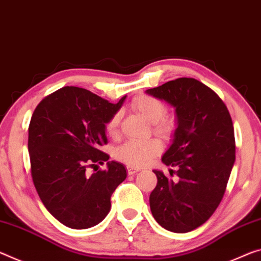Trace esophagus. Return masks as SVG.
Segmentation results:
<instances>
[{"label":"esophagus","mask_w":261,"mask_h":261,"mask_svg":"<svg viewBox=\"0 0 261 261\" xmlns=\"http://www.w3.org/2000/svg\"><path fill=\"white\" fill-rule=\"evenodd\" d=\"M126 169H127V174L129 175H134V174H136V173L140 172V168L134 167V166H127Z\"/></svg>","instance_id":"obj_1"}]
</instances>
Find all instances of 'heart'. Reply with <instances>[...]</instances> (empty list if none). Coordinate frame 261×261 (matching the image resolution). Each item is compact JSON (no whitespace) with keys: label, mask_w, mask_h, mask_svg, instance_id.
<instances>
[{"label":"heart","mask_w":261,"mask_h":261,"mask_svg":"<svg viewBox=\"0 0 261 261\" xmlns=\"http://www.w3.org/2000/svg\"><path fill=\"white\" fill-rule=\"evenodd\" d=\"M132 109L138 113L147 122L153 124V129L158 135L169 136L175 129L176 121L173 116L165 115L166 105L151 95H142L135 98L131 103ZM121 113H115L106 124L108 134L115 135L117 132ZM163 150L161 143L156 139L148 140H129L116 150V156L131 166H144L158 155Z\"/></svg>","instance_id":"obj_1"}]
</instances>
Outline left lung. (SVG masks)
I'll use <instances>...</instances> for the list:
<instances>
[{"instance_id":"left-lung-1","label":"left lung","mask_w":261,"mask_h":261,"mask_svg":"<svg viewBox=\"0 0 261 261\" xmlns=\"http://www.w3.org/2000/svg\"><path fill=\"white\" fill-rule=\"evenodd\" d=\"M146 93L175 108L176 129L161 161L176 167L179 176L173 181L153 171L158 182L150 195L151 212L164 229L189 232L209 220L225 193L236 159L232 119L220 96L193 77Z\"/></svg>"}]
</instances>
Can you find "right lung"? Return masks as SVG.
Returning <instances> with one entry per match:
<instances>
[{
    "label": "right lung",
    "instance_id": "obj_1",
    "mask_svg": "<svg viewBox=\"0 0 261 261\" xmlns=\"http://www.w3.org/2000/svg\"><path fill=\"white\" fill-rule=\"evenodd\" d=\"M125 97L114 105L67 86L45 97L32 114L28 148L34 185L48 213L71 229H88L105 220L111 195L125 180V167L117 161L92 176L85 172L109 159L100 150L107 144L106 124Z\"/></svg>",
    "mask_w": 261,
    "mask_h": 261
}]
</instances>
